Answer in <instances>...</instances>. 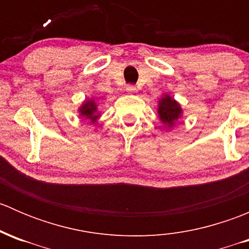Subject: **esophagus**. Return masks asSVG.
<instances>
[{"label": "esophagus", "mask_w": 249, "mask_h": 249, "mask_svg": "<svg viewBox=\"0 0 249 249\" xmlns=\"http://www.w3.org/2000/svg\"><path fill=\"white\" fill-rule=\"evenodd\" d=\"M126 91L130 92V94H134V92L137 91V89H136V87H135V85L129 84V85H126Z\"/></svg>", "instance_id": "obj_1"}]
</instances>
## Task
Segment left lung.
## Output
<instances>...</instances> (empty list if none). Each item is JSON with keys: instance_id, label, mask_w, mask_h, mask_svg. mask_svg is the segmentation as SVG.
<instances>
[{"instance_id": "obj_1", "label": "left lung", "mask_w": 249, "mask_h": 249, "mask_svg": "<svg viewBox=\"0 0 249 249\" xmlns=\"http://www.w3.org/2000/svg\"><path fill=\"white\" fill-rule=\"evenodd\" d=\"M183 109L180 105L170 95H164L158 102V114L165 127H172L175 123L182 117Z\"/></svg>"}]
</instances>
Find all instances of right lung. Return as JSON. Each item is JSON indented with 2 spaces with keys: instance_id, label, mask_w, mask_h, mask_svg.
Returning <instances> with one entry per match:
<instances>
[{
  "instance_id": "add662e5",
  "label": "right lung",
  "mask_w": 249,
  "mask_h": 249,
  "mask_svg": "<svg viewBox=\"0 0 249 249\" xmlns=\"http://www.w3.org/2000/svg\"><path fill=\"white\" fill-rule=\"evenodd\" d=\"M80 117L84 118L85 120H89L90 123H96L97 119L100 118L99 107H97V102L95 99H88L83 102L82 106L78 108Z\"/></svg>"
}]
</instances>
